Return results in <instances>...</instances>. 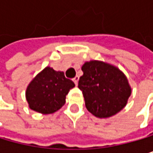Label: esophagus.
<instances>
[{
  "label": "esophagus",
  "instance_id": "1",
  "mask_svg": "<svg viewBox=\"0 0 153 153\" xmlns=\"http://www.w3.org/2000/svg\"><path fill=\"white\" fill-rule=\"evenodd\" d=\"M73 82H74L75 85H78V82H79V77H78V76H76V77L73 79Z\"/></svg>",
  "mask_w": 153,
  "mask_h": 153
}]
</instances>
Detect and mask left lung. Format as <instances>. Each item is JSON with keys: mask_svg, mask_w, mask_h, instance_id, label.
I'll return each instance as SVG.
<instances>
[{"mask_svg": "<svg viewBox=\"0 0 153 153\" xmlns=\"http://www.w3.org/2000/svg\"><path fill=\"white\" fill-rule=\"evenodd\" d=\"M78 87L85 106L94 117H110L124 108L131 94L128 78L117 67L101 60L86 61Z\"/></svg>", "mask_w": 153, "mask_h": 153, "instance_id": "8db88e82", "label": "left lung"}]
</instances>
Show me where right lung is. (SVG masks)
<instances>
[{
  "label": "right lung",
  "mask_w": 153,
  "mask_h": 153,
  "mask_svg": "<svg viewBox=\"0 0 153 153\" xmlns=\"http://www.w3.org/2000/svg\"><path fill=\"white\" fill-rule=\"evenodd\" d=\"M74 86L72 81L65 78L63 71L46 67L26 88L25 98L28 106L43 115L53 114L65 105L66 95Z\"/></svg>",
  "instance_id": "add662e5"
}]
</instances>
